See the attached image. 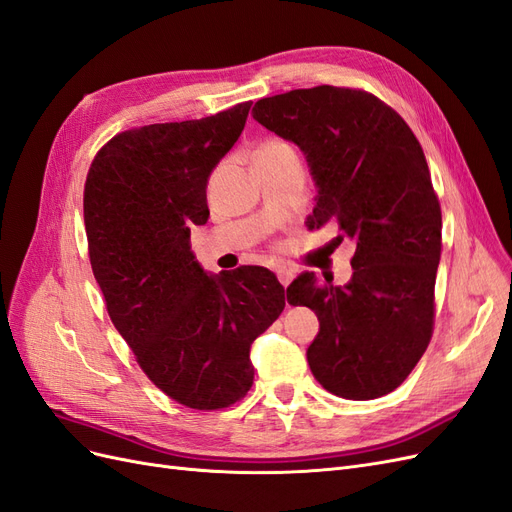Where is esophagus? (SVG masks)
I'll list each match as a JSON object with an SVG mask.
<instances>
[{"label":"esophagus","mask_w":512,"mask_h":512,"mask_svg":"<svg viewBox=\"0 0 512 512\" xmlns=\"http://www.w3.org/2000/svg\"><path fill=\"white\" fill-rule=\"evenodd\" d=\"M277 280H280V284L286 288L292 280H294V273L290 271V269H286V267H277Z\"/></svg>","instance_id":"obj_1"}]
</instances>
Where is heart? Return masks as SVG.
Here are the masks:
<instances>
[{"label": "heart", "instance_id": "heart-1", "mask_svg": "<svg viewBox=\"0 0 512 512\" xmlns=\"http://www.w3.org/2000/svg\"><path fill=\"white\" fill-rule=\"evenodd\" d=\"M288 160H299V151L290 141L282 136H265L260 138L252 151V162L254 164H271V162H288Z\"/></svg>", "mask_w": 512, "mask_h": 512}]
</instances>
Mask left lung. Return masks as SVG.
<instances>
[{"label":"left lung","mask_w":512,"mask_h":512,"mask_svg":"<svg viewBox=\"0 0 512 512\" xmlns=\"http://www.w3.org/2000/svg\"><path fill=\"white\" fill-rule=\"evenodd\" d=\"M254 119L297 143L318 185L307 226L352 239V280L288 286V303L314 309L307 348L329 393L365 401L389 395L421 361L436 320L442 211L418 138L395 108L365 89L318 85L254 104Z\"/></svg>","instance_id":"8db88e82"}]
</instances>
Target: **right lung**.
<instances>
[{
	"label": "right lung",
	"mask_w": 512,
	"mask_h": 512,
	"mask_svg": "<svg viewBox=\"0 0 512 512\" xmlns=\"http://www.w3.org/2000/svg\"><path fill=\"white\" fill-rule=\"evenodd\" d=\"M250 106L119 132L85 181L87 250L106 312L145 376L192 410H222L247 395L250 346L288 299L273 271L207 275L190 250L192 226L209 218L207 179Z\"/></svg>",
	"instance_id": "right-lung-1"
}]
</instances>
